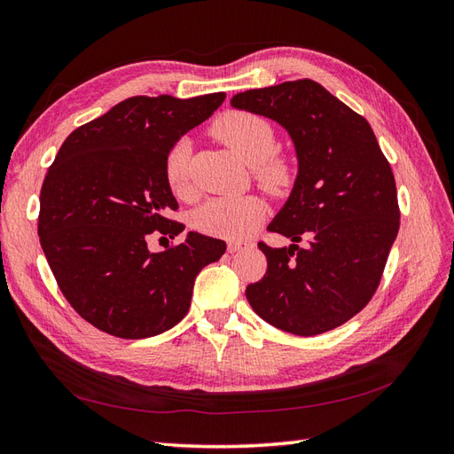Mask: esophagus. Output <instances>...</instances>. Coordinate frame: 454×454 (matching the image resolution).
<instances>
[{"mask_svg":"<svg viewBox=\"0 0 454 454\" xmlns=\"http://www.w3.org/2000/svg\"><path fill=\"white\" fill-rule=\"evenodd\" d=\"M248 244L247 242H240V240H229L227 242V250L232 254V252H239V250H242V248H247Z\"/></svg>","mask_w":454,"mask_h":454,"instance_id":"34e87169","label":"esophagus"}]
</instances>
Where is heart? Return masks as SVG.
<instances>
[{
	"label": "heart",
	"instance_id": "heart-1",
	"mask_svg": "<svg viewBox=\"0 0 454 454\" xmlns=\"http://www.w3.org/2000/svg\"><path fill=\"white\" fill-rule=\"evenodd\" d=\"M212 129L219 141L252 166L255 181L267 192L283 197L290 191L296 181V168L290 158L275 153L277 133L267 118L244 110H231L215 120ZM189 158L191 145L187 139L176 141L166 156L164 174L168 187L179 199L192 197ZM265 214L267 204L260 194L217 197L199 207L194 214V227L219 239H244L263 222Z\"/></svg>",
	"mask_w": 454,
	"mask_h": 454
}]
</instances>
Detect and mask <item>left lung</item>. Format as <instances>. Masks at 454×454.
Instances as JSON below:
<instances>
[{
  "label": "left lung",
  "mask_w": 454,
  "mask_h": 454,
  "mask_svg": "<svg viewBox=\"0 0 454 454\" xmlns=\"http://www.w3.org/2000/svg\"><path fill=\"white\" fill-rule=\"evenodd\" d=\"M231 105L285 126L300 162L290 199L267 227L294 244L257 242L267 271L247 298L285 333H328L357 315L382 280L401 217L394 171L369 121L313 80L248 90Z\"/></svg>",
  "instance_id": "8db88e82"
}]
</instances>
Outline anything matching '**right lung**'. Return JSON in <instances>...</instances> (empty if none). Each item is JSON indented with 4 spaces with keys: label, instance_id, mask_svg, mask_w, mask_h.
<instances>
[{
    "label": "right lung",
    "instance_id": "obj_1",
    "mask_svg": "<svg viewBox=\"0 0 454 454\" xmlns=\"http://www.w3.org/2000/svg\"><path fill=\"white\" fill-rule=\"evenodd\" d=\"M225 93L192 99L129 97L80 126L60 146L40 192L38 235L57 285L74 311L116 338H149L176 326L191 308L194 278L227 250L189 232L153 254L154 231L185 229L169 219L168 151L210 118Z\"/></svg>",
    "mask_w": 454,
    "mask_h": 454
}]
</instances>
